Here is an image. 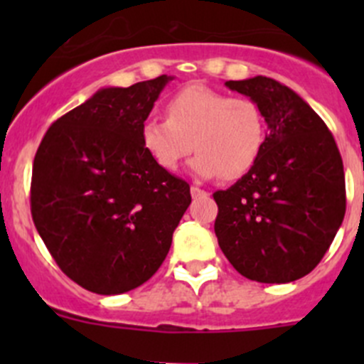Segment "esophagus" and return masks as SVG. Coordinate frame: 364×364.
Segmentation results:
<instances>
[{
  "label": "esophagus",
  "mask_w": 364,
  "mask_h": 364,
  "mask_svg": "<svg viewBox=\"0 0 364 364\" xmlns=\"http://www.w3.org/2000/svg\"><path fill=\"white\" fill-rule=\"evenodd\" d=\"M190 193H192L193 199H197V197H208L209 196V193L205 192V190L199 188V186H192V188H190Z\"/></svg>",
  "instance_id": "esophagus-1"
}]
</instances>
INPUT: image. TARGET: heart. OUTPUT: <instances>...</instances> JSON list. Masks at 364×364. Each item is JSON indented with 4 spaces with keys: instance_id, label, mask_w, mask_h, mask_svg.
I'll return each mask as SVG.
<instances>
[{
    "instance_id": "heart-1",
    "label": "heart",
    "mask_w": 364,
    "mask_h": 364,
    "mask_svg": "<svg viewBox=\"0 0 364 364\" xmlns=\"http://www.w3.org/2000/svg\"><path fill=\"white\" fill-rule=\"evenodd\" d=\"M167 116L148 117L141 127L142 146L164 171H176L196 149L190 168L197 178L237 179L255 165L266 142V117L255 100L203 84L172 95Z\"/></svg>"
}]
</instances>
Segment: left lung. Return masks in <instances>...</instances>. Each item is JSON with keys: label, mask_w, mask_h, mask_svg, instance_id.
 <instances>
[{"label": "left lung", "mask_w": 364, "mask_h": 364, "mask_svg": "<svg viewBox=\"0 0 364 364\" xmlns=\"http://www.w3.org/2000/svg\"><path fill=\"white\" fill-rule=\"evenodd\" d=\"M225 86L260 105L267 134L250 171L213 193L215 234L237 273L289 284L321 262L343 222L338 146L321 116L278 80L257 75Z\"/></svg>", "instance_id": "left-lung-1"}]
</instances>
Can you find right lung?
Instances as JSON below:
<instances>
[{"label":"right lung","mask_w":364,"mask_h":364,"mask_svg":"<svg viewBox=\"0 0 364 364\" xmlns=\"http://www.w3.org/2000/svg\"><path fill=\"white\" fill-rule=\"evenodd\" d=\"M168 80L98 90L38 146L33 222L61 271L86 291L123 294L148 282L192 203L188 183L159 167L141 141Z\"/></svg>","instance_id":"1"}]
</instances>
